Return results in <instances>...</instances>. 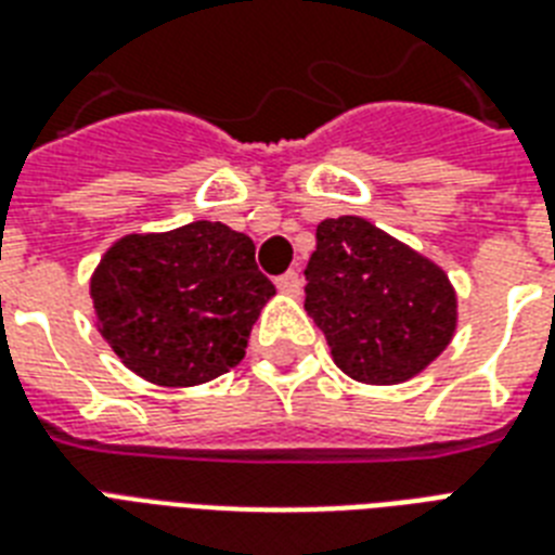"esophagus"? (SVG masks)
I'll return each instance as SVG.
<instances>
[{"mask_svg":"<svg viewBox=\"0 0 555 555\" xmlns=\"http://www.w3.org/2000/svg\"><path fill=\"white\" fill-rule=\"evenodd\" d=\"M276 287L287 296H299V291H302V276H299L296 270H287V273H282V276L276 279Z\"/></svg>","mask_w":555,"mask_h":555,"instance_id":"esophagus-1","label":"esophagus"}]
</instances>
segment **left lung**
Listing matches in <instances>:
<instances>
[{"label": "left lung", "mask_w": 555, "mask_h": 555, "mask_svg": "<svg viewBox=\"0 0 555 555\" xmlns=\"http://www.w3.org/2000/svg\"><path fill=\"white\" fill-rule=\"evenodd\" d=\"M305 311L348 377L395 386L421 374L455 334L447 273L365 218H325L305 268Z\"/></svg>", "instance_id": "8db88e82"}]
</instances>
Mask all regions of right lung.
Segmentation results:
<instances>
[{"mask_svg": "<svg viewBox=\"0 0 555 555\" xmlns=\"http://www.w3.org/2000/svg\"><path fill=\"white\" fill-rule=\"evenodd\" d=\"M273 294L256 244L221 221L124 235L91 276L103 339L158 386H198L242 363Z\"/></svg>", "mask_w": 555, "mask_h": 555, "instance_id": "obj_1", "label": "right lung"}]
</instances>
